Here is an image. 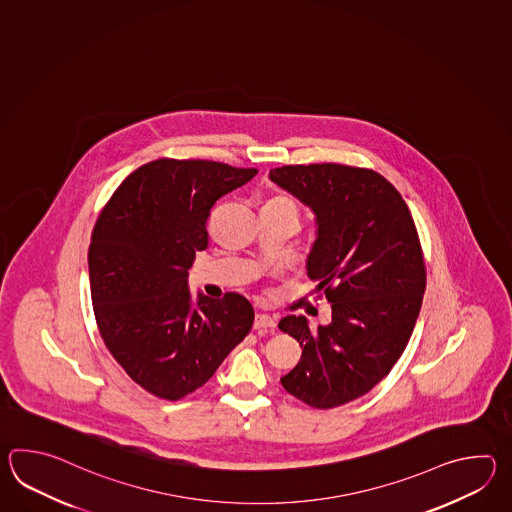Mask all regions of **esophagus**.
<instances>
[{"label": "esophagus", "mask_w": 512, "mask_h": 512, "mask_svg": "<svg viewBox=\"0 0 512 512\" xmlns=\"http://www.w3.org/2000/svg\"><path fill=\"white\" fill-rule=\"evenodd\" d=\"M274 327H276V322L272 316L265 315V313H258L254 316V329H274Z\"/></svg>", "instance_id": "esophagus-1"}]
</instances>
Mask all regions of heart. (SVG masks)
Here are the masks:
<instances>
[{
	"mask_svg": "<svg viewBox=\"0 0 512 512\" xmlns=\"http://www.w3.org/2000/svg\"><path fill=\"white\" fill-rule=\"evenodd\" d=\"M265 207L287 208V210H291V212H294V214L298 216V205H296V201H294L293 197L285 196V194H274V196L269 197L267 203H265Z\"/></svg>",
	"mask_w": 512,
	"mask_h": 512,
	"instance_id": "b5f03b06",
	"label": "heart"
}]
</instances>
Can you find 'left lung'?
<instances>
[{
	"label": "left lung",
	"mask_w": 512,
	"mask_h": 512,
	"mask_svg": "<svg viewBox=\"0 0 512 512\" xmlns=\"http://www.w3.org/2000/svg\"><path fill=\"white\" fill-rule=\"evenodd\" d=\"M271 181L315 212L307 276L331 302V322L305 316L278 327L302 346L282 386L318 410L355 401L390 373L414 331L425 260L403 196L381 174L346 164H289Z\"/></svg>",
	"instance_id": "obj_1"
}]
</instances>
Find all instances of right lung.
Listing matches in <instances>:
<instances>
[{
	"label": "right lung",
	"instance_id": "add662e5",
	"mask_svg": "<svg viewBox=\"0 0 512 512\" xmlns=\"http://www.w3.org/2000/svg\"><path fill=\"white\" fill-rule=\"evenodd\" d=\"M256 174L159 159L128 175L98 216L87 254L98 331L131 381L159 399L196 392L251 331L241 294H199L194 305L188 269L207 249L214 203Z\"/></svg>",
	"mask_w": 512,
	"mask_h": 512
}]
</instances>
